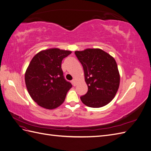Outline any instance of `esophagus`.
<instances>
[{
  "label": "esophagus",
  "mask_w": 151,
  "mask_h": 151,
  "mask_svg": "<svg viewBox=\"0 0 151 151\" xmlns=\"http://www.w3.org/2000/svg\"><path fill=\"white\" fill-rule=\"evenodd\" d=\"M72 84H73V86H76V81L75 80V79H74V80H72Z\"/></svg>",
  "instance_id": "34e87169"
}]
</instances>
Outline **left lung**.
<instances>
[{
  "label": "left lung",
  "instance_id": "obj_1",
  "mask_svg": "<svg viewBox=\"0 0 151 151\" xmlns=\"http://www.w3.org/2000/svg\"><path fill=\"white\" fill-rule=\"evenodd\" d=\"M75 54L83 67L87 93L81 96L85 105L100 108L115 98L120 77L116 62L112 56L99 48H87Z\"/></svg>",
  "mask_w": 151,
  "mask_h": 151
}]
</instances>
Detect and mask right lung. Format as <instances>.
Segmentation results:
<instances>
[{
    "label": "right lung",
    "mask_w": 151,
    "mask_h": 151,
    "mask_svg": "<svg viewBox=\"0 0 151 151\" xmlns=\"http://www.w3.org/2000/svg\"><path fill=\"white\" fill-rule=\"evenodd\" d=\"M71 53L53 48L40 51L32 58L25 72V83L30 96L40 106L53 109L65 101L72 84L64 79L61 64Z\"/></svg>",
    "instance_id": "obj_1"
}]
</instances>
